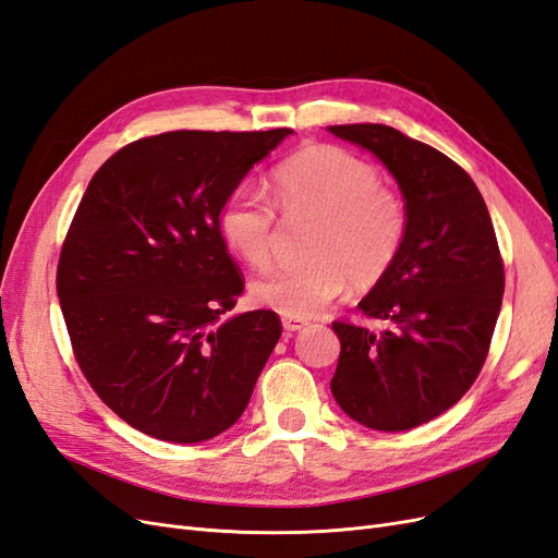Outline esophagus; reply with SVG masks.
Returning <instances> with one entry per match:
<instances>
[{
    "instance_id": "obj_1",
    "label": "esophagus",
    "mask_w": 558,
    "mask_h": 558,
    "mask_svg": "<svg viewBox=\"0 0 558 558\" xmlns=\"http://www.w3.org/2000/svg\"><path fill=\"white\" fill-rule=\"evenodd\" d=\"M281 326H283L286 332H298V330H302V328L307 326V320L305 318H295V316H283L281 318Z\"/></svg>"
}]
</instances>
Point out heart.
Returning <instances> with one entry per match:
<instances>
[{
    "label": "heart",
    "mask_w": 558,
    "mask_h": 558,
    "mask_svg": "<svg viewBox=\"0 0 558 558\" xmlns=\"http://www.w3.org/2000/svg\"><path fill=\"white\" fill-rule=\"evenodd\" d=\"M277 205L286 216L316 218L307 263L275 269L253 281L260 307L310 318L340 293L373 289L396 265L408 238V209L381 174L344 148L310 146L275 172ZM218 232L246 265L263 269L272 260L275 207L251 185L232 189L218 211Z\"/></svg>",
    "instance_id": "b5f03b06"
}]
</instances>
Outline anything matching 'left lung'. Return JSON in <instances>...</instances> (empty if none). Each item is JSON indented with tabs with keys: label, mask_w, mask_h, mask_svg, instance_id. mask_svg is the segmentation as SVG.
I'll list each match as a JSON object with an SVG mask.
<instances>
[{
	"label": "left lung",
	"mask_w": 558,
	"mask_h": 558,
	"mask_svg": "<svg viewBox=\"0 0 558 558\" xmlns=\"http://www.w3.org/2000/svg\"><path fill=\"white\" fill-rule=\"evenodd\" d=\"M328 132L369 150L408 209L396 265L359 302L386 328L335 320L342 349L330 391L365 428L410 430L459 402L486 361L505 291L494 223L475 181L433 146L377 123Z\"/></svg>",
	"instance_id": "left-lung-1"
}]
</instances>
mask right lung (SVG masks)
I'll list each match as a JSON object with an SVG mask.
<instances>
[{
  "instance_id": "right-lung-1",
  "label": "right lung",
  "mask_w": 558,
  "mask_h": 558,
  "mask_svg": "<svg viewBox=\"0 0 558 558\" xmlns=\"http://www.w3.org/2000/svg\"><path fill=\"white\" fill-rule=\"evenodd\" d=\"M293 130H179L132 142L90 179L60 253L58 298L83 375L132 428L195 445L242 416L281 337L228 314L244 281L218 211Z\"/></svg>"
}]
</instances>
